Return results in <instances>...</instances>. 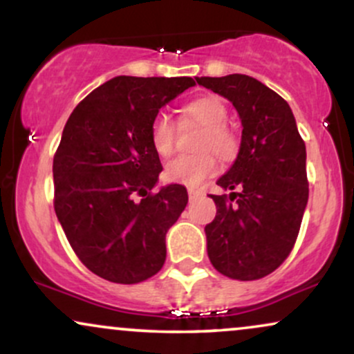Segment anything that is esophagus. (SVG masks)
<instances>
[{"instance_id": "34e87169", "label": "esophagus", "mask_w": 354, "mask_h": 354, "mask_svg": "<svg viewBox=\"0 0 354 354\" xmlns=\"http://www.w3.org/2000/svg\"><path fill=\"white\" fill-rule=\"evenodd\" d=\"M201 194V191H198V189H193V188H189L188 189V196H189V201H194L196 200L198 196H200Z\"/></svg>"}]
</instances>
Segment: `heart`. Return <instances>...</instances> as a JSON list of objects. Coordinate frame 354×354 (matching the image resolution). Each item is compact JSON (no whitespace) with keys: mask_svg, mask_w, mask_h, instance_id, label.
<instances>
[{"mask_svg":"<svg viewBox=\"0 0 354 354\" xmlns=\"http://www.w3.org/2000/svg\"><path fill=\"white\" fill-rule=\"evenodd\" d=\"M188 120L205 126L198 149H211L221 160H231L238 151V140L226 126L228 109L216 96H203L191 101L183 109ZM174 124L168 116L160 115L153 120L149 128V143L160 156H169L174 149ZM216 171V160L209 151L181 154L169 161L165 168V180L186 186L201 185L206 178Z\"/></svg>","mask_w":354,"mask_h":354,"instance_id":"1","label":"heart"}]
</instances>
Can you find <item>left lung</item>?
<instances>
[{
    "label": "left lung",
    "instance_id": "8db88e82",
    "mask_svg": "<svg viewBox=\"0 0 354 354\" xmlns=\"http://www.w3.org/2000/svg\"><path fill=\"white\" fill-rule=\"evenodd\" d=\"M196 81L228 100L243 126L236 160L216 181L239 193L209 194L216 205L205 226L209 261L228 278L259 279L281 265L298 236L308 205L306 146L290 104L261 81L238 73Z\"/></svg>",
    "mask_w": 354,
    "mask_h": 354
}]
</instances>
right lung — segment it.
I'll return each mask as SVG.
<instances>
[{"mask_svg": "<svg viewBox=\"0 0 354 354\" xmlns=\"http://www.w3.org/2000/svg\"><path fill=\"white\" fill-rule=\"evenodd\" d=\"M194 80L116 76L73 109L53 160L55 211L84 266L113 283L135 284L166 259V233L188 203L181 185L161 186L149 143L160 109Z\"/></svg>", "mask_w": 354, "mask_h": 354, "instance_id": "add662e5", "label": "right lung"}]
</instances>
